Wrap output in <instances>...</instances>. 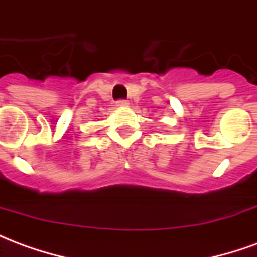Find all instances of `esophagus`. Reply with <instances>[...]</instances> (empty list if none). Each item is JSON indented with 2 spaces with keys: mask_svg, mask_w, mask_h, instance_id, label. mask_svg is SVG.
<instances>
[{
  "mask_svg": "<svg viewBox=\"0 0 257 257\" xmlns=\"http://www.w3.org/2000/svg\"><path fill=\"white\" fill-rule=\"evenodd\" d=\"M128 101L122 100V99H121V100H117V103H115V106L117 107H128Z\"/></svg>",
  "mask_w": 257,
  "mask_h": 257,
  "instance_id": "1",
  "label": "esophagus"
}]
</instances>
